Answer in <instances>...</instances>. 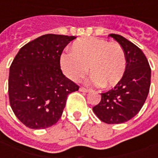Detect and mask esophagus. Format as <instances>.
<instances>
[{"label":"esophagus","instance_id":"esophagus-1","mask_svg":"<svg viewBox=\"0 0 158 158\" xmlns=\"http://www.w3.org/2000/svg\"><path fill=\"white\" fill-rule=\"evenodd\" d=\"M79 91H81V92H89V89H86L85 87H80V88H79Z\"/></svg>","mask_w":158,"mask_h":158}]
</instances>
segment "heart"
<instances>
[{
  "mask_svg": "<svg viewBox=\"0 0 158 158\" xmlns=\"http://www.w3.org/2000/svg\"><path fill=\"white\" fill-rule=\"evenodd\" d=\"M60 65L63 73L73 81L85 77L89 66L92 82L110 88L122 79L127 61L124 51L119 44L89 37L74 42L73 52L62 54Z\"/></svg>",
  "mask_w": 158,
  "mask_h": 158,
  "instance_id": "obj_1",
  "label": "heart"
}]
</instances>
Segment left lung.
Returning a JSON list of instances; mask_svg holds the SVG:
<instances>
[{
  "instance_id": "1",
  "label": "left lung",
  "mask_w": 158,
  "mask_h": 158,
  "mask_svg": "<svg viewBox=\"0 0 158 158\" xmlns=\"http://www.w3.org/2000/svg\"><path fill=\"white\" fill-rule=\"evenodd\" d=\"M125 53V73L116 86L102 93V100L93 107L96 115L109 124L127 122L135 116L146 102L151 85V68L142 51L124 37L110 34Z\"/></svg>"
}]
</instances>
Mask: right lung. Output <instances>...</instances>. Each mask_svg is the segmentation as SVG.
Listing matches in <instances>:
<instances>
[{"label": "right lung", "instance_id": "right-lung-1", "mask_svg": "<svg viewBox=\"0 0 158 158\" xmlns=\"http://www.w3.org/2000/svg\"><path fill=\"white\" fill-rule=\"evenodd\" d=\"M75 36L48 34L27 43L9 72V102L16 117L30 129H46L58 121L70 93L79 86L63 75L60 57Z\"/></svg>", "mask_w": 158, "mask_h": 158}]
</instances>
